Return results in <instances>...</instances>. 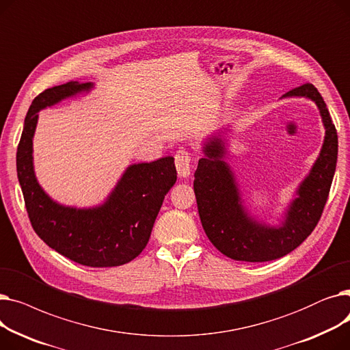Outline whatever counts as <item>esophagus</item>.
<instances>
[{
  "mask_svg": "<svg viewBox=\"0 0 350 350\" xmlns=\"http://www.w3.org/2000/svg\"><path fill=\"white\" fill-rule=\"evenodd\" d=\"M174 161L178 176L189 177L191 174V156L187 150L178 149L174 154Z\"/></svg>",
  "mask_w": 350,
  "mask_h": 350,
  "instance_id": "34e87169",
  "label": "esophagus"
}]
</instances>
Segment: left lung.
<instances>
[{
    "mask_svg": "<svg viewBox=\"0 0 350 350\" xmlns=\"http://www.w3.org/2000/svg\"><path fill=\"white\" fill-rule=\"evenodd\" d=\"M282 98L314 100L325 126V139L317 161L299 185L281 226L261 223L244 207L235 176L224 160V132H218L204 143V157L198 160L194 173L201 224L213 245L235 261H272L299 247L317 227L332 186L338 160V133L326 103L312 83L292 89Z\"/></svg>",
    "mask_w": 350,
    "mask_h": 350,
    "instance_id": "left-lung-1",
    "label": "left lung"
}]
</instances>
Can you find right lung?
Listing matches in <instances>:
<instances>
[{"mask_svg":"<svg viewBox=\"0 0 350 350\" xmlns=\"http://www.w3.org/2000/svg\"><path fill=\"white\" fill-rule=\"evenodd\" d=\"M94 83L70 81L45 89L32 100L16 150V174L32 228L41 240L81 265L103 268L131 262L149 243L164 196L177 172L172 156L129 165L100 206L66 207L53 201L33 172L32 139L38 112L62 99L89 92Z\"/></svg>","mask_w":350,"mask_h":350,"instance_id":"add662e5","label":"right lung"}]
</instances>
